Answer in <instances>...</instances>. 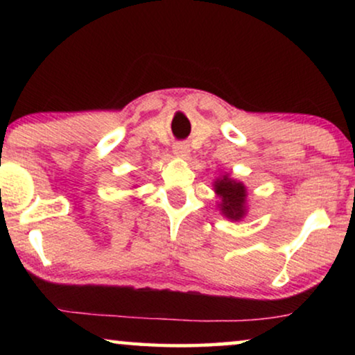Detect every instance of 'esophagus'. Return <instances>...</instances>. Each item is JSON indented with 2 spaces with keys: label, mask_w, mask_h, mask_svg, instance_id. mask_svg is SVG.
I'll list each match as a JSON object with an SVG mask.
<instances>
[{
  "label": "esophagus",
  "mask_w": 355,
  "mask_h": 355,
  "mask_svg": "<svg viewBox=\"0 0 355 355\" xmlns=\"http://www.w3.org/2000/svg\"><path fill=\"white\" fill-rule=\"evenodd\" d=\"M173 152L178 155V157H182V158H186L187 155H189V152H191V148H189V145L186 144V142H178V144H174V147H173Z\"/></svg>",
  "instance_id": "obj_1"
}]
</instances>
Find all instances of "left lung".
Masks as SVG:
<instances>
[{
	"instance_id": "obj_1",
	"label": "left lung",
	"mask_w": 355,
	"mask_h": 355,
	"mask_svg": "<svg viewBox=\"0 0 355 355\" xmlns=\"http://www.w3.org/2000/svg\"><path fill=\"white\" fill-rule=\"evenodd\" d=\"M215 191L221 197V210L230 220H241L244 216L245 187L241 182L223 178L215 182Z\"/></svg>"
}]
</instances>
